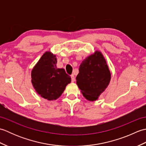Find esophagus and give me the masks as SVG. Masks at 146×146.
<instances>
[{
    "label": "esophagus",
    "instance_id": "34e87169",
    "mask_svg": "<svg viewBox=\"0 0 146 146\" xmlns=\"http://www.w3.org/2000/svg\"><path fill=\"white\" fill-rule=\"evenodd\" d=\"M71 82H74L75 81V76H74L73 75H71Z\"/></svg>",
    "mask_w": 146,
    "mask_h": 146
}]
</instances>
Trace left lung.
Returning a JSON list of instances; mask_svg holds the SVG:
<instances>
[{"mask_svg": "<svg viewBox=\"0 0 146 146\" xmlns=\"http://www.w3.org/2000/svg\"><path fill=\"white\" fill-rule=\"evenodd\" d=\"M111 73L100 51H95L86 57L79 67L76 84L89 101H95L109 85Z\"/></svg>", "mask_w": 146, "mask_h": 146, "instance_id": "left-lung-1", "label": "left lung"}]
</instances>
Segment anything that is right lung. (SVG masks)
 Here are the masks:
<instances>
[{"mask_svg": "<svg viewBox=\"0 0 146 146\" xmlns=\"http://www.w3.org/2000/svg\"><path fill=\"white\" fill-rule=\"evenodd\" d=\"M56 55L44 52L31 71L33 87L41 97L48 100H55L63 94L71 77L63 68L56 67Z\"/></svg>", "mask_w": 146, "mask_h": 146, "instance_id": "right-lung-1", "label": "right lung"}]
</instances>
